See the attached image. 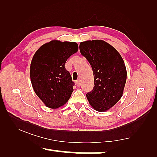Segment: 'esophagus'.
I'll return each instance as SVG.
<instances>
[{"instance_id": "1", "label": "esophagus", "mask_w": 157, "mask_h": 157, "mask_svg": "<svg viewBox=\"0 0 157 157\" xmlns=\"http://www.w3.org/2000/svg\"><path fill=\"white\" fill-rule=\"evenodd\" d=\"M76 86H78V87L80 86V85H81V81H80V80H77V81H76Z\"/></svg>"}]
</instances>
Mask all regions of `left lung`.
Instances as JSON below:
<instances>
[{
  "instance_id": "1",
  "label": "left lung",
  "mask_w": 157,
  "mask_h": 157,
  "mask_svg": "<svg viewBox=\"0 0 157 157\" xmlns=\"http://www.w3.org/2000/svg\"><path fill=\"white\" fill-rule=\"evenodd\" d=\"M81 55L92 67L94 86L86 94L90 106L104 112L112 108L122 96L127 80V69L122 56L104 40H88L80 43Z\"/></svg>"
}]
</instances>
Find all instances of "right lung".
Instances as JSON below:
<instances>
[{"mask_svg":"<svg viewBox=\"0 0 157 157\" xmlns=\"http://www.w3.org/2000/svg\"><path fill=\"white\" fill-rule=\"evenodd\" d=\"M78 49L76 42L52 40L40 47L33 56L30 80L35 94L46 106L58 109L70 98L74 83L65 65Z\"/></svg>","mask_w":157,"mask_h":157,"instance_id":"obj_1","label":"right lung"}]
</instances>
